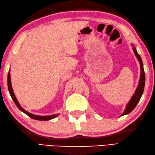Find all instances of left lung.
Listing matches in <instances>:
<instances>
[{"label": "left lung", "mask_w": 155, "mask_h": 155, "mask_svg": "<svg viewBox=\"0 0 155 155\" xmlns=\"http://www.w3.org/2000/svg\"><path fill=\"white\" fill-rule=\"evenodd\" d=\"M132 46L133 51L134 52V54H135L136 58L138 59L140 63V71H141L140 77L138 85V87H137L135 92H134V94H133L132 97L131 98L129 103L127 104L126 107H125L124 113L121 114V116L129 114L134 109V108L136 107L137 104L138 103V102L140 101V100L141 96L143 94V92H144V85H145V74H144V67H143V63H142V59L140 56L139 55V54L138 53V52H137L135 46L133 45V44H132Z\"/></svg>", "instance_id": "1"}]
</instances>
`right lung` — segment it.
I'll use <instances>...</instances> for the list:
<instances>
[{"label":"right lung","instance_id":"right-lung-1","mask_svg":"<svg viewBox=\"0 0 155 155\" xmlns=\"http://www.w3.org/2000/svg\"><path fill=\"white\" fill-rule=\"evenodd\" d=\"M7 84H8V92H9V94L12 98L13 101H14L15 104H16V106L18 107V109L19 110H21L22 112L24 113L26 115H28L30 117H31V119H36V120H39V121H48V120H51L52 119H54L55 117H57L59 115V113L57 114H54V115H46V116H40V115H34L31 113H29L27 110H25L24 109H23L21 107V105L19 103L18 101L16 98L15 95L14 94L13 90L12 88V85H11V75H10V71L8 73V77H7Z\"/></svg>","mask_w":155,"mask_h":155}]
</instances>
